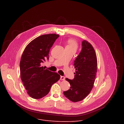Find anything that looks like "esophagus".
Returning <instances> with one entry per match:
<instances>
[{
    "label": "esophagus",
    "instance_id": "obj_1",
    "mask_svg": "<svg viewBox=\"0 0 124 124\" xmlns=\"http://www.w3.org/2000/svg\"><path fill=\"white\" fill-rule=\"evenodd\" d=\"M65 79V78L64 76H61L60 80H64Z\"/></svg>",
    "mask_w": 124,
    "mask_h": 124
}]
</instances>
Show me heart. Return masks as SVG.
<instances>
[{"instance_id":"1","label":"heart","mask_w":124,"mask_h":124,"mask_svg":"<svg viewBox=\"0 0 124 124\" xmlns=\"http://www.w3.org/2000/svg\"><path fill=\"white\" fill-rule=\"evenodd\" d=\"M67 46L72 47V48H74L76 49H77V47H78L77 44L76 43V42L73 41V40H70L68 41V45Z\"/></svg>"}]
</instances>
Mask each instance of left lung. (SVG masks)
<instances>
[{
  "label": "left lung",
  "instance_id": "left-lung-1",
  "mask_svg": "<svg viewBox=\"0 0 124 124\" xmlns=\"http://www.w3.org/2000/svg\"><path fill=\"white\" fill-rule=\"evenodd\" d=\"M76 72L73 79L66 78L70 89L63 92L70 101L78 102L83 100L91 92L95 82L97 59L92 46L85 40L82 42L81 50L74 61Z\"/></svg>",
  "mask_w": 124,
  "mask_h": 124
}]
</instances>
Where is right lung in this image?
<instances>
[{"label": "right lung", "mask_w": 124, "mask_h": 124, "mask_svg": "<svg viewBox=\"0 0 124 124\" xmlns=\"http://www.w3.org/2000/svg\"><path fill=\"white\" fill-rule=\"evenodd\" d=\"M59 37L55 34L41 35L32 41L25 47L20 61L21 79L32 98L39 99L50 91L53 84L60 76L42 66L49 59V52L55 40Z\"/></svg>", "instance_id": "add662e5"}]
</instances>
